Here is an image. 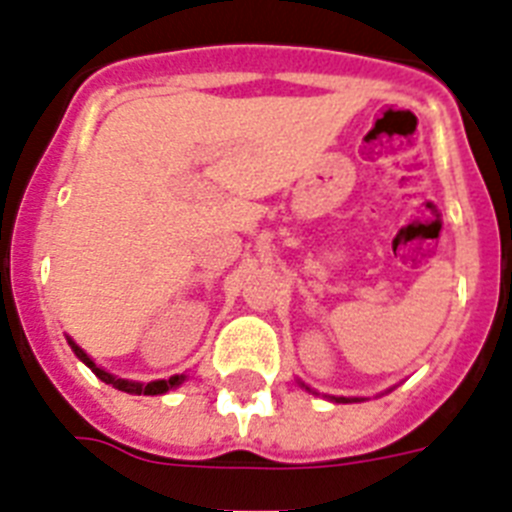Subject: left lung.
I'll use <instances>...</instances> for the list:
<instances>
[{"label": "left lung", "mask_w": 512, "mask_h": 512, "mask_svg": "<svg viewBox=\"0 0 512 512\" xmlns=\"http://www.w3.org/2000/svg\"><path fill=\"white\" fill-rule=\"evenodd\" d=\"M299 386L301 389H306V391H311V394H317V391L311 389V386H306L304 381L299 379ZM324 399H330V402H335V404H348V402H363L361 397H332V394H324Z\"/></svg>", "instance_id": "8db88e82"}]
</instances>
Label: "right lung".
<instances>
[{"label": "right lung", "mask_w": 512, "mask_h": 512, "mask_svg": "<svg viewBox=\"0 0 512 512\" xmlns=\"http://www.w3.org/2000/svg\"><path fill=\"white\" fill-rule=\"evenodd\" d=\"M66 342H69L71 350H74V355H77L79 361H82L87 368H92V373H95L97 379L105 381V384H110V386H113V389L126 391V394H146V397H157V394H167V391H170V389H177V386H180L182 381L188 379L185 373H175V376H170V379H157V381H149V384H144V381L118 379V376H113V373H110V371H105V368L97 366V363L92 361L90 355L84 353V350L79 348L77 342L71 340L69 335H66Z\"/></svg>", "instance_id": "add662e5"}]
</instances>
